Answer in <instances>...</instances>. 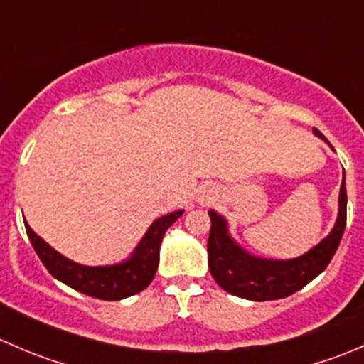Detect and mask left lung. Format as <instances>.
I'll return each instance as SVG.
<instances>
[{
    "label": "left lung",
    "instance_id": "8db88e82",
    "mask_svg": "<svg viewBox=\"0 0 364 364\" xmlns=\"http://www.w3.org/2000/svg\"><path fill=\"white\" fill-rule=\"evenodd\" d=\"M315 135L328 139L318 130ZM329 144V142H328ZM211 229L208 237V266L216 284L229 294L252 301L282 299L303 289L322 273L331 262L347 223V188L345 172L340 188V211L335 229L304 255L291 260L257 259L241 250L227 234L225 220L215 211H208Z\"/></svg>",
    "mask_w": 364,
    "mask_h": 364
}]
</instances>
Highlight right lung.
Listing matches in <instances>:
<instances>
[{"label":"right lung","mask_w":364,"mask_h":364,"mask_svg":"<svg viewBox=\"0 0 364 364\" xmlns=\"http://www.w3.org/2000/svg\"><path fill=\"white\" fill-rule=\"evenodd\" d=\"M183 213L185 211H174L153 222V225L149 227L146 236L139 243L137 250L127 262L104 267H87L72 262L67 257L50 248L42 237L36 236L28 223L24 222V225L36 255L40 257L42 264L54 278L86 296L104 301H117L137 294L151 284L156 269H159L160 245L165 230Z\"/></svg>","instance_id":"1"}]
</instances>
